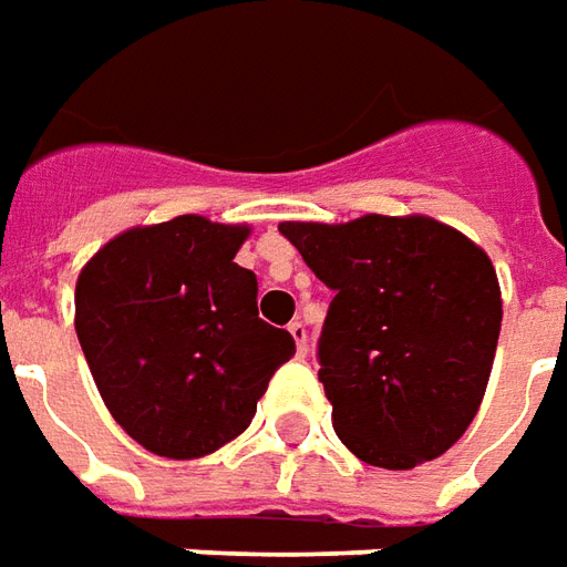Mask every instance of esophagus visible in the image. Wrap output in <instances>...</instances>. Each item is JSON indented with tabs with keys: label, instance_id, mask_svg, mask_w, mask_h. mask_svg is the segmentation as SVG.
I'll return each instance as SVG.
<instances>
[{
	"label": "esophagus",
	"instance_id": "1",
	"mask_svg": "<svg viewBox=\"0 0 567 567\" xmlns=\"http://www.w3.org/2000/svg\"><path fill=\"white\" fill-rule=\"evenodd\" d=\"M290 336L296 339V351H299V358H306L308 354V330L302 321H292L290 323Z\"/></svg>",
	"mask_w": 567,
	"mask_h": 567
}]
</instances>
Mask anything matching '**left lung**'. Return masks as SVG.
Listing matches in <instances>:
<instances>
[{
    "instance_id": "left-lung-1",
    "label": "left lung",
    "mask_w": 567,
    "mask_h": 567,
    "mask_svg": "<svg viewBox=\"0 0 567 567\" xmlns=\"http://www.w3.org/2000/svg\"><path fill=\"white\" fill-rule=\"evenodd\" d=\"M277 228L336 292L318 342L336 435L382 470L444 454L475 420L497 351L503 299L485 249L429 216Z\"/></svg>"
}]
</instances>
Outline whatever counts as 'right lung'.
I'll return each mask as SVG.
<instances>
[{
  "instance_id": "add662e5",
  "label": "right lung",
  "mask_w": 567,
  "mask_h": 567,
  "mask_svg": "<svg viewBox=\"0 0 567 567\" xmlns=\"http://www.w3.org/2000/svg\"><path fill=\"white\" fill-rule=\"evenodd\" d=\"M246 237V225L178 216L116 234L80 271L82 354L113 420L151 454L197 460L237 439L296 354L234 261Z\"/></svg>"
}]
</instances>
